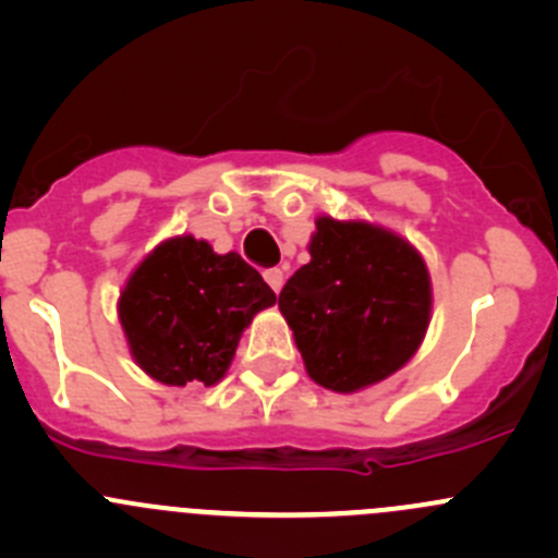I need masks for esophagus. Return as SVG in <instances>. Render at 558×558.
<instances>
[{"label": "esophagus", "instance_id": "34e87169", "mask_svg": "<svg viewBox=\"0 0 558 558\" xmlns=\"http://www.w3.org/2000/svg\"><path fill=\"white\" fill-rule=\"evenodd\" d=\"M264 280H267V286L275 291V294H280V289H283V283H286V275L280 267H269V269H264Z\"/></svg>", "mask_w": 558, "mask_h": 558}]
</instances>
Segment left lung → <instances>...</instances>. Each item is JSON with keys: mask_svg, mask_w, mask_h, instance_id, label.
Instances as JSON below:
<instances>
[{"mask_svg": "<svg viewBox=\"0 0 558 558\" xmlns=\"http://www.w3.org/2000/svg\"><path fill=\"white\" fill-rule=\"evenodd\" d=\"M278 307L315 384L348 393L397 373L421 345L429 272L386 229L318 218L311 262L291 275Z\"/></svg>", "mask_w": 558, "mask_h": 558, "instance_id": "obj_1", "label": "left lung"}]
</instances>
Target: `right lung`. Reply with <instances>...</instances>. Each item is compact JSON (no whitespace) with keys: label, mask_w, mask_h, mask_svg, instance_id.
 Returning <instances> with one entry per match:
<instances>
[{"label":"right lung","mask_w":558,"mask_h":558,"mask_svg":"<svg viewBox=\"0 0 558 558\" xmlns=\"http://www.w3.org/2000/svg\"><path fill=\"white\" fill-rule=\"evenodd\" d=\"M275 291L238 253L218 256L205 240H167L134 269L121 294L132 356L167 386L223 378L251 318Z\"/></svg>","instance_id":"obj_1"}]
</instances>
